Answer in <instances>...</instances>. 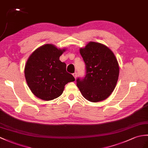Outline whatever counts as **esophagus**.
I'll use <instances>...</instances> for the list:
<instances>
[{
    "label": "esophagus",
    "mask_w": 148,
    "mask_h": 148,
    "mask_svg": "<svg viewBox=\"0 0 148 148\" xmlns=\"http://www.w3.org/2000/svg\"><path fill=\"white\" fill-rule=\"evenodd\" d=\"M73 76L74 77L75 79H76V77H77V74H76V73H75L73 74Z\"/></svg>",
    "instance_id": "obj_1"
}]
</instances>
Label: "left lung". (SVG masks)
<instances>
[{"instance_id": "1", "label": "left lung", "mask_w": 148, "mask_h": 148, "mask_svg": "<svg viewBox=\"0 0 148 148\" xmlns=\"http://www.w3.org/2000/svg\"><path fill=\"white\" fill-rule=\"evenodd\" d=\"M79 52L86 64V74L77 79V86L83 97L91 102L107 98L114 90L119 66L113 51L103 44L90 42Z\"/></svg>"}]
</instances>
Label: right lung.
<instances>
[{
  "label": "right lung",
  "instance_id": "add662e5",
  "mask_svg": "<svg viewBox=\"0 0 148 148\" xmlns=\"http://www.w3.org/2000/svg\"><path fill=\"white\" fill-rule=\"evenodd\" d=\"M66 49L45 44L31 54L25 67L27 86L33 94L42 100L50 101L62 94L65 85L73 82V75L66 71V64L59 60Z\"/></svg>",
  "mask_w": 148,
  "mask_h": 148
}]
</instances>
